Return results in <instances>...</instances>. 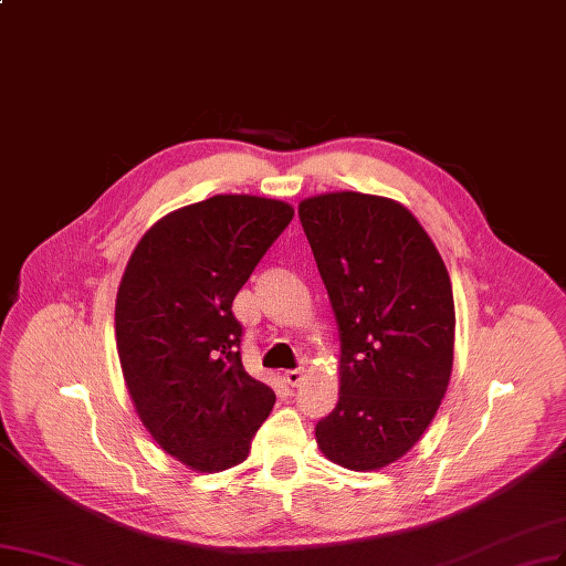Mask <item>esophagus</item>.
<instances>
[{
	"mask_svg": "<svg viewBox=\"0 0 566 566\" xmlns=\"http://www.w3.org/2000/svg\"><path fill=\"white\" fill-rule=\"evenodd\" d=\"M303 378V369H286L284 371V380L289 382V386H298Z\"/></svg>",
	"mask_w": 566,
	"mask_h": 566,
	"instance_id": "34e87169",
	"label": "esophagus"
}]
</instances>
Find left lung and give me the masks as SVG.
Returning <instances> with one entry per match:
<instances>
[{
    "label": "left lung",
    "instance_id": "8db88e82",
    "mask_svg": "<svg viewBox=\"0 0 566 566\" xmlns=\"http://www.w3.org/2000/svg\"><path fill=\"white\" fill-rule=\"evenodd\" d=\"M298 218L340 336L338 405L317 423V447L348 470H380L421 440L447 392L449 272L395 199L326 192L303 199Z\"/></svg>",
    "mask_w": 566,
    "mask_h": 566
}]
</instances>
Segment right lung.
I'll list each match as a JSON object with an SVG mask.
<instances>
[{
    "label": "right lung",
    "mask_w": 566,
    "mask_h": 566,
    "mask_svg": "<svg viewBox=\"0 0 566 566\" xmlns=\"http://www.w3.org/2000/svg\"><path fill=\"white\" fill-rule=\"evenodd\" d=\"M294 218L280 199L213 195L140 237L122 275L115 334L143 426L199 472L240 465L275 405L244 371L237 291Z\"/></svg>",
    "instance_id": "1"
}]
</instances>
